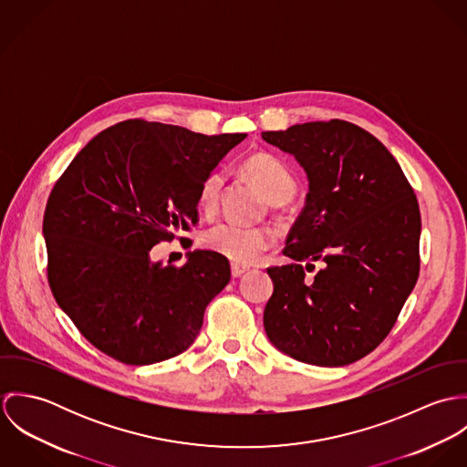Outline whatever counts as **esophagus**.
Masks as SVG:
<instances>
[{
  "label": "esophagus",
  "mask_w": 467,
  "mask_h": 467,
  "mask_svg": "<svg viewBox=\"0 0 467 467\" xmlns=\"http://www.w3.org/2000/svg\"><path fill=\"white\" fill-rule=\"evenodd\" d=\"M246 271H250V267L241 266V265H232V276H234V278L243 276Z\"/></svg>",
  "instance_id": "obj_1"
}]
</instances>
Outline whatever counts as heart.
Instances as JSON below:
<instances>
[{
    "label": "heart",
    "instance_id": "b5f03b06",
    "mask_svg": "<svg viewBox=\"0 0 467 467\" xmlns=\"http://www.w3.org/2000/svg\"><path fill=\"white\" fill-rule=\"evenodd\" d=\"M244 174L261 189L271 202H284L296 191V180L287 165L273 154L257 152L244 160ZM224 183L223 172H210L200 187V206L212 212L217 206ZM201 243L206 250L215 252L235 265H252L261 259L273 243V234L266 228L246 226L234 221H221L210 226Z\"/></svg>",
    "mask_w": 467,
    "mask_h": 467
}]
</instances>
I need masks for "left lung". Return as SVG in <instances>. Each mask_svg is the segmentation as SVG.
I'll use <instances>...</instances> for the list:
<instances>
[{
  "instance_id": "obj_1",
  "label": "left lung",
  "mask_w": 467,
  "mask_h": 467,
  "mask_svg": "<svg viewBox=\"0 0 467 467\" xmlns=\"http://www.w3.org/2000/svg\"><path fill=\"white\" fill-rule=\"evenodd\" d=\"M263 140L295 156L309 183L284 248L295 263L267 269V337L302 363H354L390 333L417 282V198L389 149L350 122L296 124ZM317 262L321 271L306 279L303 267Z\"/></svg>"
}]
</instances>
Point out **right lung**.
Here are the masks:
<instances>
[{
    "instance_id": "1",
    "label": "right lung",
    "mask_w": 467,
    "mask_h": 467,
    "mask_svg": "<svg viewBox=\"0 0 467 467\" xmlns=\"http://www.w3.org/2000/svg\"><path fill=\"white\" fill-rule=\"evenodd\" d=\"M244 138L126 120L71 160L43 219L48 282L99 350L150 365L194 343L206 306L230 282V263L194 250L183 266H163L150 248L198 223L202 180Z\"/></svg>"
}]
</instances>
